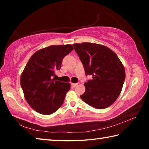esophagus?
<instances>
[{"mask_svg": "<svg viewBox=\"0 0 149 149\" xmlns=\"http://www.w3.org/2000/svg\"><path fill=\"white\" fill-rule=\"evenodd\" d=\"M71 85H72V87H75L77 85V84H73V83H72Z\"/></svg>", "mask_w": 149, "mask_h": 149, "instance_id": "1", "label": "esophagus"}]
</instances>
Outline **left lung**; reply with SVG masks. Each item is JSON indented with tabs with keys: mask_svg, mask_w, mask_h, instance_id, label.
Returning a JSON list of instances; mask_svg holds the SVG:
<instances>
[{
	"mask_svg": "<svg viewBox=\"0 0 149 149\" xmlns=\"http://www.w3.org/2000/svg\"><path fill=\"white\" fill-rule=\"evenodd\" d=\"M84 64L85 74L93 79L84 84L81 99L97 109L109 107L122 91L125 78V68L114 51L104 45L83 42L73 45Z\"/></svg>",
	"mask_w": 149,
	"mask_h": 149,
	"instance_id": "obj_1",
	"label": "left lung"
}]
</instances>
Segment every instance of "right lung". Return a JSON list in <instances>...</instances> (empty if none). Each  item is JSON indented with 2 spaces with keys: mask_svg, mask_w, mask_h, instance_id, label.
Here are the masks:
<instances>
[{
  "mask_svg": "<svg viewBox=\"0 0 149 149\" xmlns=\"http://www.w3.org/2000/svg\"><path fill=\"white\" fill-rule=\"evenodd\" d=\"M74 47L72 45H51L32 55L20 77L24 97L39 114L49 115L61 107L70 83L56 81L53 77L61 68L62 60Z\"/></svg>",
  "mask_w": 149,
  "mask_h": 149,
  "instance_id": "right-lung-1",
  "label": "right lung"
}]
</instances>
